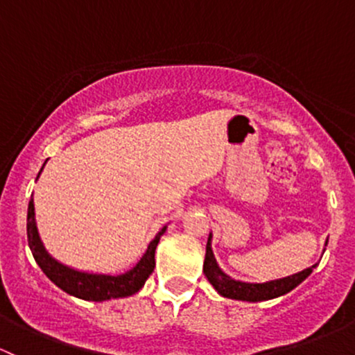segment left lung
Here are the masks:
<instances>
[{"label":"left lung","instance_id":"8db88e82","mask_svg":"<svg viewBox=\"0 0 355 355\" xmlns=\"http://www.w3.org/2000/svg\"><path fill=\"white\" fill-rule=\"evenodd\" d=\"M313 266L306 268V270L297 272V275L286 276V278L275 279V282L268 283H243L236 282V279L229 278L227 275L220 271L217 266L216 259H214L212 249H210V237L207 241V248H205V261H204V275L207 276L210 285L216 288L217 291L225 298L234 300H246V302H263V300H271L282 295L288 293L298 286L306 276L313 271Z\"/></svg>","mask_w":355,"mask_h":355}]
</instances>
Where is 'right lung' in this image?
Instances as JSON below:
<instances>
[{"mask_svg": "<svg viewBox=\"0 0 355 355\" xmlns=\"http://www.w3.org/2000/svg\"><path fill=\"white\" fill-rule=\"evenodd\" d=\"M33 200L28 204V217H26V236H28V246L32 249V254L42 271L49 276L50 282H53L60 290L67 291L77 298L91 300V302H104L111 298H123L135 295L145 285L148 276L155 270V249L159 243V236L165 232V227L158 232V236L148 246L145 256L139 259L133 270L124 275L106 276V275H87L80 272L64 264L57 263L50 258L42 246L40 237H38L37 225H35Z\"/></svg>", "mask_w": 355, "mask_h": 355, "instance_id": "add662e5", "label": "right lung"}]
</instances>
